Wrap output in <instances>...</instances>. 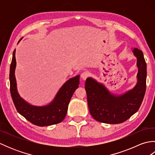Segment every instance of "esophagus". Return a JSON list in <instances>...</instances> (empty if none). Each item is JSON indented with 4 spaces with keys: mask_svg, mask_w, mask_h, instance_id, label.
Listing matches in <instances>:
<instances>
[{
    "mask_svg": "<svg viewBox=\"0 0 155 155\" xmlns=\"http://www.w3.org/2000/svg\"><path fill=\"white\" fill-rule=\"evenodd\" d=\"M88 75H89V72H88V71H84L83 72H82L81 74V78L83 80H86L87 77H88Z\"/></svg>",
    "mask_w": 155,
    "mask_h": 155,
    "instance_id": "34e87169",
    "label": "esophagus"
}]
</instances>
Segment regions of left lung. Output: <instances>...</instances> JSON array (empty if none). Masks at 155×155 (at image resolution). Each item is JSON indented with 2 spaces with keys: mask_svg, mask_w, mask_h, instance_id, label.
Wrapping results in <instances>:
<instances>
[{
  "mask_svg": "<svg viewBox=\"0 0 155 155\" xmlns=\"http://www.w3.org/2000/svg\"><path fill=\"white\" fill-rule=\"evenodd\" d=\"M138 68L137 83L133 89L114 94L102 83L87 78L85 90L89 112L95 120L107 124H119L128 119L139 109L146 91L147 64L143 52L134 48Z\"/></svg>",
  "mask_w": 155,
  "mask_h": 155,
  "instance_id": "8db88e82",
  "label": "left lung"
}]
</instances>
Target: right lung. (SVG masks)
Instances as JSON below:
<instances>
[{"mask_svg":"<svg viewBox=\"0 0 155 155\" xmlns=\"http://www.w3.org/2000/svg\"><path fill=\"white\" fill-rule=\"evenodd\" d=\"M15 52V49L10 67L9 79L11 97L18 113L31 123L39 127L50 126L61 123L64 119L67 114L69 102L72 94L78 87L80 75L71 78L66 82L59 89L54 99L48 104L35 106L25 101L18 93L15 74L16 65Z\"/></svg>","mask_w":155,"mask_h":155,"instance_id":"right-lung-1","label":"right lung"}]
</instances>
